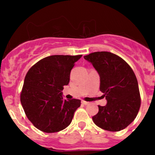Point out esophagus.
I'll use <instances>...</instances> for the list:
<instances>
[{
  "mask_svg": "<svg viewBox=\"0 0 155 155\" xmlns=\"http://www.w3.org/2000/svg\"><path fill=\"white\" fill-rule=\"evenodd\" d=\"M81 104L84 105H88L89 102H87V101H81Z\"/></svg>",
  "mask_w": 155,
  "mask_h": 155,
  "instance_id": "esophagus-1",
  "label": "esophagus"
}]
</instances>
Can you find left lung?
I'll return each mask as SVG.
<instances>
[{"mask_svg": "<svg viewBox=\"0 0 155 155\" xmlns=\"http://www.w3.org/2000/svg\"><path fill=\"white\" fill-rule=\"evenodd\" d=\"M100 76V90L107 101L92 117L96 125L108 131H120L135 120L140 106L138 81L133 69L118 55L96 51L84 56Z\"/></svg>", "mask_w": 155, "mask_h": 155, "instance_id": "1", "label": "left lung"}]
</instances>
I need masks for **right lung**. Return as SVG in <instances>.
<instances>
[{"instance_id":"add662e5","label":"right lung","mask_w":155,"mask_h":155,"mask_svg":"<svg viewBox=\"0 0 155 155\" xmlns=\"http://www.w3.org/2000/svg\"><path fill=\"white\" fill-rule=\"evenodd\" d=\"M82 55H51L39 60L27 73L20 101L27 117L44 133L59 132L71 124L81 105L78 99L66 101L63 86L71 71Z\"/></svg>"}]
</instances>
